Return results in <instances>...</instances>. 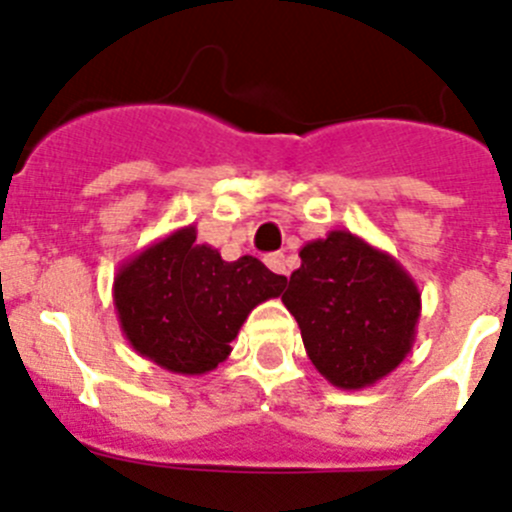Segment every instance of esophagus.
I'll use <instances>...</instances> for the list:
<instances>
[{"instance_id":"34e87169","label":"esophagus","mask_w":512,"mask_h":512,"mask_svg":"<svg viewBox=\"0 0 512 512\" xmlns=\"http://www.w3.org/2000/svg\"><path fill=\"white\" fill-rule=\"evenodd\" d=\"M266 266H269L274 274H281L287 276L289 274V264H287V256L284 253H271V256H266Z\"/></svg>"}]
</instances>
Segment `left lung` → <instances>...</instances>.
Wrapping results in <instances>:
<instances>
[{"label":"left lung","instance_id":"1","mask_svg":"<svg viewBox=\"0 0 512 512\" xmlns=\"http://www.w3.org/2000/svg\"><path fill=\"white\" fill-rule=\"evenodd\" d=\"M281 302L302 330L320 375L345 391L383 381L416 340L421 292L391 253L350 231H330L299 251Z\"/></svg>","mask_w":512,"mask_h":512}]
</instances>
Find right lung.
<instances>
[{"mask_svg": "<svg viewBox=\"0 0 512 512\" xmlns=\"http://www.w3.org/2000/svg\"><path fill=\"white\" fill-rule=\"evenodd\" d=\"M195 238V225L177 228L126 259L114 276L116 317L129 345L180 375L218 368L251 309L287 287V276L259 259L223 261L218 248Z\"/></svg>", "mask_w": 512, "mask_h": 512, "instance_id": "right-lung-1", "label": "right lung"}]
</instances>
